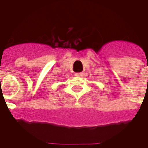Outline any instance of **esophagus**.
Masks as SVG:
<instances>
[{
  "instance_id": "34e87169",
  "label": "esophagus",
  "mask_w": 148,
  "mask_h": 148,
  "mask_svg": "<svg viewBox=\"0 0 148 148\" xmlns=\"http://www.w3.org/2000/svg\"><path fill=\"white\" fill-rule=\"evenodd\" d=\"M75 76H77V77H81V76H82V73H75Z\"/></svg>"
}]
</instances>
